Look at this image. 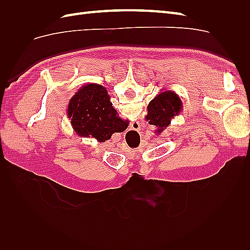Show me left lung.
<instances>
[{
    "instance_id": "1",
    "label": "left lung",
    "mask_w": 250,
    "mask_h": 250,
    "mask_svg": "<svg viewBox=\"0 0 250 250\" xmlns=\"http://www.w3.org/2000/svg\"><path fill=\"white\" fill-rule=\"evenodd\" d=\"M183 107V101L175 92L163 89L149 102L145 119L150 125L156 127L155 133L160 134L169 127L174 118L181 113Z\"/></svg>"
}]
</instances>
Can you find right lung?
<instances>
[{"instance_id":"obj_1","label":"right lung","mask_w":250,"mask_h":250,"mask_svg":"<svg viewBox=\"0 0 250 250\" xmlns=\"http://www.w3.org/2000/svg\"><path fill=\"white\" fill-rule=\"evenodd\" d=\"M67 118L75 132L82 138L104 143L115 132H123L127 121L119 117L112 106L107 89L89 83L78 89L67 105Z\"/></svg>"}]
</instances>
